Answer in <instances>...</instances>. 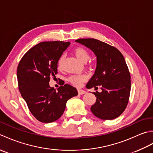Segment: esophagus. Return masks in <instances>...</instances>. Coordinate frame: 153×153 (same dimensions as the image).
Segmentation results:
<instances>
[{
    "instance_id": "esophagus-1",
    "label": "esophagus",
    "mask_w": 153,
    "mask_h": 153,
    "mask_svg": "<svg viewBox=\"0 0 153 153\" xmlns=\"http://www.w3.org/2000/svg\"><path fill=\"white\" fill-rule=\"evenodd\" d=\"M77 92H78V94H79V95H83V94H85V93H86L84 90L79 89H77Z\"/></svg>"
}]
</instances>
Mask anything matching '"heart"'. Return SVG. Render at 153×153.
<instances>
[{"instance_id":"b5f03b06","label":"heart","mask_w":153,"mask_h":153,"mask_svg":"<svg viewBox=\"0 0 153 153\" xmlns=\"http://www.w3.org/2000/svg\"><path fill=\"white\" fill-rule=\"evenodd\" d=\"M74 54L76 55L77 59L80 60L83 63H85L89 60L90 57L88 51L83 47H77L75 48L74 51ZM65 59V56L63 54L60 57L58 61V68H62L63 66L64 61ZM87 77L85 75H78V76H72L70 77L69 82L76 87H80L82 85V83L85 82Z\"/></svg>"}]
</instances>
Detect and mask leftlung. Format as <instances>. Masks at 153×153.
Returning a JSON list of instances; mask_svg holds the SVG:
<instances>
[{
    "mask_svg": "<svg viewBox=\"0 0 153 153\" xmlns=\"http://www.w3.org/2000/svg\"><path fill=\"white\" fill-rule=\"evenodd\" d=\"M77 43L91 50L97 57L95 72L86 87H101L94 92L96 102L91 110L97 118L113 120L124 111L131 90L130 74L122 54L111 45L95 39H79Z\"/></svg>",
    "mask_w": 153,
    "mask_h": 153,
    "instance_id": "obj_1",
    "label": "left lung"
}]
</instances>
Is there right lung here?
<instances>
[{
  "label": "right lung",
  "mask_w": 153,
  "mask_h": 153,
  "mask_svg": "<svg viewBox=\"0 0 153 153\" xmlns=\"http://www.w3.org/2000/svg\"><path fill=\"white\" fill-rule=\"evenodd\" d=\"M70 42H41L30 48L18 64L19 91L31 113L39 122L51 123L59 119L68 100L77 96V89L69 84L57 91L49 85L51 77H56L58 61Z\"/></svg>",
  "instance_id": "right-lung-1"
}]
</instances>
